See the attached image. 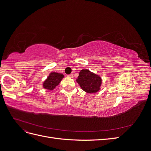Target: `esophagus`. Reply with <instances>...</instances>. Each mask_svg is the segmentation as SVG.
I'll return each instance as SVG.
<instances>
[{
	"instance_id": "esophagus-1",
	"label": "esophagus",
	"mask_w": 151,
	"mask_h": 151,
	"mask_svg": "<svg viewBox=\"0 0 151 151\" xmlns=\"http://www.w3.org/2000/svg\"><path fill=\"white\" fill-rule=\"evenodd\" d=\"M67 77H70V78H72V77H73V75H72V74H69V75H67Z\"/></svg>"
}]
</instances>
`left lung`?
<instances>
[{"mask_svg":"<svg viewBox=\"0 0 151 151\" xmlns=\"http://www.w3.org/2000/svg\"><path fill=\"white\" fill-rule=\"evenodd\" d=\"M81 89L88 93H95L100 89L102 79L101 77L88 69H83L76 79Z\"/></svg>","mask_w":151,"mask_h":151,"instance_id":"obj_1","label":"left lung"}]
</instances>
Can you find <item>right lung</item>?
Instances as JSON below:
<instances>
[{
    "label": "right lung",
    "mask_w": 151,
    "mask_h": 151,
    "mask_svg": "<svg viewBox=\"0 0 151 151\" xmlns=\"http://www.w3.org/2000/svg\"><path fill=\"white\" fill-rule=\"evenodd\" d=\"M63 77L64 76L60 73L51 72L47 79L44 81L43 84V88L47 90H53L60 83Z\"/></svg>",
    "instance_id": "obj_1"
}]
</instances>
